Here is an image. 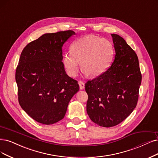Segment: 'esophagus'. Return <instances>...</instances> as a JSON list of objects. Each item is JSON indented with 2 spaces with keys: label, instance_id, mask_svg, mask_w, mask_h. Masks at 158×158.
<instances>
[{
  "label": "esophagus",
  "instance_id": "1",
  "mask_svg": "<svg viewBox=\"0 0 158 158\" xmlns=\"http://www.w3.org/2000/svg\"><path fill=\"white\" fill-rule=\"evenodd\" d=\"M78 83H79V87H80V89L83 90L85 89V83L83 82V81H79Z\"/></svg>",
  "mask_w": 158,
  "mask_h": 158
}]
</instances>
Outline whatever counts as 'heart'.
<instances>
[{
    "instance_id": "obj_1",
    "label": "heart",
    "mask_w": 158,
    "mask_h": 158,
    "mask_svg": "<svg viewBox=\"0 0 158 158\" xmlns=\"http://www.w3.org/2000/svg\"><path fill=\"white\" fill-rule=\"evenodd\" d=\"M113 53V46L108 40L89 35L73 42L71 51L63 55L62 62L71 77L77 75L81 62V71L89 77H96L106 71Z\"/></svg>"
}]
</instances>
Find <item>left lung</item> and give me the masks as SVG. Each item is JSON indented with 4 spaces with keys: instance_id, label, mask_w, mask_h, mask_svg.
Masks as SVG:
<instances>
[{
    "instance_id": "obj_1",
    "label": "left lung",
    "mask_w": 158,
    "mask_h": 158,
    "mask_svg": "<svg viewBox=\"0 0 158 158\" xmlns=\"http://www.w3.org/2000/svg\"><path fill=\"white\" fill-rule=\"evenodd\" d=\"M111 36L115 49L111 65L85 84L87 114L95 124L106 127L118 125L133 112L142 80L135 52L119 35Z\"/></svg>"
}]
</instances>
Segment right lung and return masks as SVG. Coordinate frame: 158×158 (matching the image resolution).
I'll return each mask as SVG.
<instances>
[{"instance_id": "obj_1", "label": "right lung", "mask_w": 158, "mask_h": 158, "mask_svg": "<svg viewBox=\"0 0 158 158\" xmlns=\"http://www.w3.org/2000/svg\"><path fill=\"white\" fill-rule=\"evenodd\" d=\"M73 31L45 34L28 44L15 71L21 108L39 123L50 125L62 120L68 103L79 90L77 81L64 70L62 48Z\"/></svg>"}]
</instances>
